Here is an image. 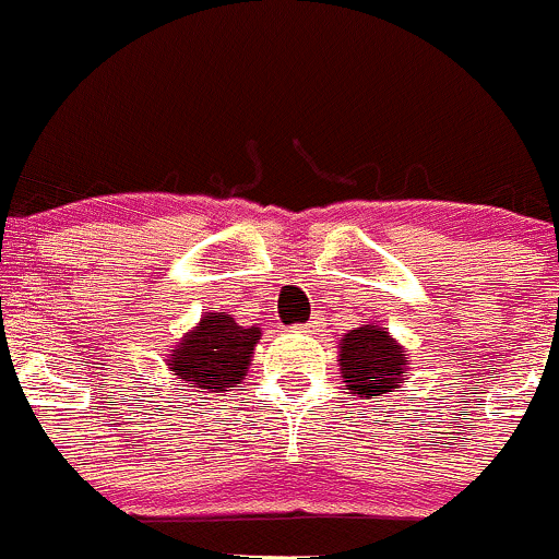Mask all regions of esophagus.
Instances as JSON below:
<instances>
[{
    "mask_svg": "<svg viewBox=\"0 0 559 559\" xmlns=\"http://www.w3.org/2000/svg\"><path fill=\"white\" fill-rule=\"evenodd\" d=\"M311 328H317V325H314V322H309V325H306V328H304V333H311Z\"/></svg>",
    "mask_w": 559,
    "mask_h": 559,
    "instance_id": "34e87169",
    "label": "esophagus"
}]
</instances>
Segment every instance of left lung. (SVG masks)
<instances>
[{"label": "left lung", "instance_id": "1", "mask_svg": "<svg viewBox=\"0 0 559 559\" xmlns=\"http://www.w3.org/2000/svg\"><path fill=\"white\" fill-rule=\"evenodd\" d=\"M338 370L352 397L368 394L370 400H378L405 386L411 357L386 328L370 322L349 330L338 341Z\"/></svg>", "mask_w": 559, "mask_h": 559}]
</instances>
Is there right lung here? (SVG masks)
<instances>
[{
	"mask_svg": "<svg viewBox=\"0 0 559 559\" xmlns=\"http://www.w3.org/2000/svg\"><path fill=\"white\" fill-rule=\"evenodd\" d=\"M258 341V325H239L229 311H205L200 322L170 346L165 365L170 376H176L178 386L224 397L248 376Z\"/></svg>",
	"mask_w": 559,
	"mask_h": 559,
	"instance_id": "1",
	"label": "right lung"
}]
</instances>
